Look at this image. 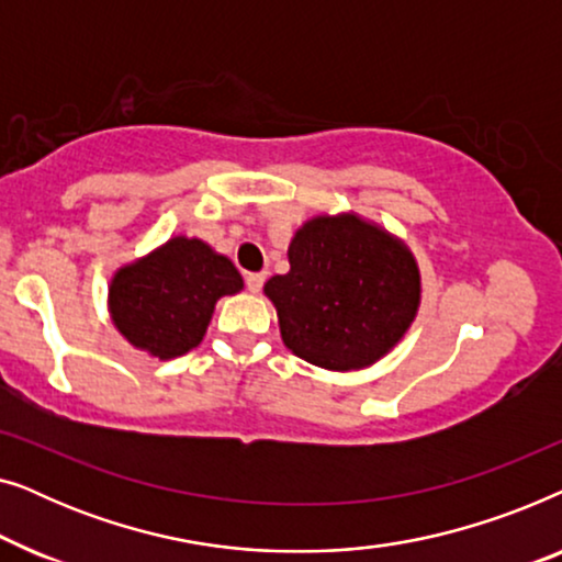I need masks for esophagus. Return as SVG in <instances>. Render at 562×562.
I'll list each match as a JSON object with an SVG mask.
<instances>
[{
	"label": "esophagus",
	"instance_id": "obj_1",
	"mask_svg": "<svg viewBox=\"0 0 562 562\" xmlns=\"http://www.w3.org/2000/svg\"><path fill=\"white\" fill-rule=\"evenodd\" d=\"M245 283H248V291L258 294V291L263 289V283H266V273H248V276H245Z\"/></svg>",
	"mask_w": 562,
	"mask_h": 562
}]
</instances>
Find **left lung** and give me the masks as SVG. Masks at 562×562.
I'll return each mask as SVG.
<instances>
[{"label":"left lung","mask_w":562,"mask_h":562,"mask_svg":"<svg viewBox=\"0 0 562 562\" xmlns=\"http://www.w3.org/2000/svg\"><path fill=\"white\" fill-rule=\"evenodd\" d=\"M289 273L263 286L281 340L327 371L373 366L402 340L419 310V268L409 248L358 214H319L296 229Z\"/></svg>","instance_id":"1"}]
</instances>
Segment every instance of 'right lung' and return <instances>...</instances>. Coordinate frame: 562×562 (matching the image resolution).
<instances>
[{
    "label": "right lung",
    "instance_id": "obj_1",
    "mask_svg": "<svg viewBox=\"0 0 562 562\" xmlns=\"http://www.w3.org/2000/svg\"><path fill=\"white\" fill-rule=\"evenodd\" d=\"M240 289L233 260L179 235L112 276L110 314L130 345L171 360L202 342L217 299Z\"/></svg>",
    "mask_w": 562,
    "mask_h": 562
}]
</instances>
